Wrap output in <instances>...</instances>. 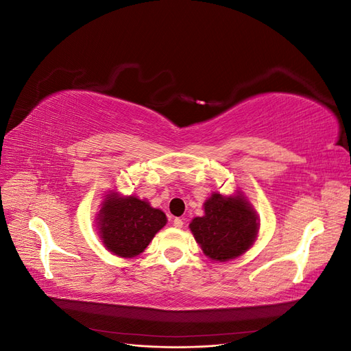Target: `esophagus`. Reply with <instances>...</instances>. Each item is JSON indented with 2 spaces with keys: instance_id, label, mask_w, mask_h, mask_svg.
<instances>
[{
  "instance_id": "obj_1",
  "label": "esophagus",
  "mask_w": 351,
  "mask_h": 351,
  "mask_svg": "<svg viewBox=\"0 0 351 351\" xmlns=\"http://www.w3.org/2000/svg\"><path fill=\"white\" fill-rule=\"evenodd\" d=\"M173 224H174V227H176V228H182L184 222H183V219H182V218H174Z\"/></svg>"
}]
</instances>
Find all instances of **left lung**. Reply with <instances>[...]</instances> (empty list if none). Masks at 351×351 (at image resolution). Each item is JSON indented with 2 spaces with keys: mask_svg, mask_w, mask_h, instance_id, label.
<instances>
[{
  "mask_svg": "<svg viewBox=\"0 0 351 351\" xmlns=\"http://www.w3.org/2000/svg\"><path fill=\"white\" fill-rule=\"evenodd\" d=\"M204 209V217L193 218L189 228L210 261L237 259L258 240L261 219L240 190L230 196L214 192Z\"/></svg>",
  "mask_w": 351,
  "mask_h": 351,
  "instance_id": "left-lung-1",
  "label": "left lung"
}]
</instances>
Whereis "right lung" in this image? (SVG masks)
I'll list each match as a JSON object with an SVG mask.
<instances>
[{"instance_id": "add662e5", "label": "right lung", "mask_w": 351, "mask_h": 351, "mask_svg": "<svg viewBox=\"0 0 351 351\" xmlns=\"http://www.w3.org/2000/svg\"><path fill=\"white\" fill-rule=\"evenodd\" d=\"M99 208L97 228L104 247L125 259L139 256L167 224L161 209L134 195H121L115 187L102 196Z\"/></svg>"}]
</instances>
